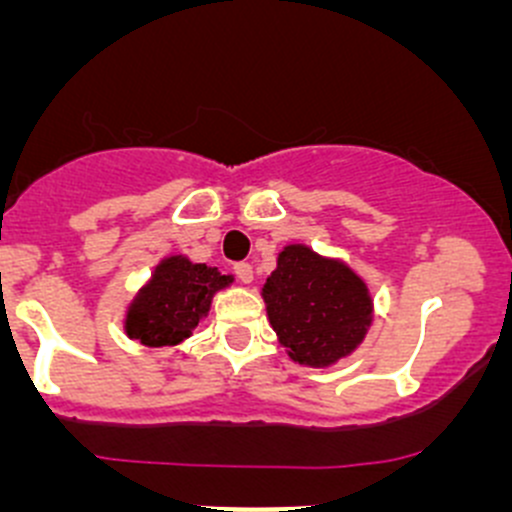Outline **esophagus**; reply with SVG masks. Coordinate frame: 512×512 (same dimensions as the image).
Returning <instances> with one entry per match:
<instances>
[{
	"mask_svg": "<svg viewBox=\"0 0 512 512\" xmlns=\"http://www.w3.org/2000/svg\"><path fill=\"white\" fill-rule=\"evenodd\" d=\"M235 275L242 285H250L252 282V265L250 262H237L235 265Z\"/></svg>",
	"mask_w": 512,
	"mask_h": 512,
	"instance_id": "1",
	"label": "esophagus"
}]
</instances>
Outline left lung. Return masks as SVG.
<instances>
[{
  "label": "left lung",
  "mask_w": 512,
  "mask_h": 512,
  "mask_svg": "<svg viewBox=\"0 0 512 512\" xmlns=\"http://www.w3.org/2000/svg\"><path fill=\"white\" fill-rule=\"evenodd\" d=\"M262 299L289 359L312 369L352 354L374 322L366 282L347 262L317 255L307 245L282 247Z\"/></svg>",
  "instance_id": "left-lung-1"
}]
</instances>
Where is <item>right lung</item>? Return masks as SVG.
<instances>
[{
	"mask_svg": "<svg viewBox=\"0 0 512 512\" xmlns=\"http://www.w3.org/2000/svg\"><path fill=\"white\" fill-rule=\"evenodd\" d=\"M230 282L232 275L218 267L190 262L185 255L165 257L128 304L123 329L143 347H178L208 317L213 297Z\"/></svg>",
	"mask_w": 512,
	"mask_h": 512,
	"instance_id": "right-lung-1",
	"label": "right lung"
}]
</instances>
